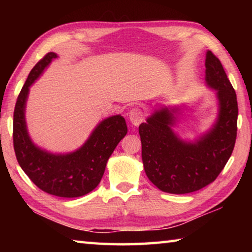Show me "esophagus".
<instances>
[{"instance_id": "esophagus-1", "label": "esophagus", "mask_w": 252, "mask_h": 252, "mask_svg": "<svg viewBox=\"0 0 252 252\" xmlns=\"http://www.w3.org/2000/svg\"><path fill=\"white\" fill-rule=\"evenodd\" d=\"M129 119L131 123L133 126H139L140 123H141L144 120V113L143 111L138 108V106H135V108L131 109L130 112H129Z\"/></svg>"}]
</instances>
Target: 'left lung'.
Returning a JSON list of instances; mask_svg holds the SVG:
<instances>
[{
  "label": "left lung",
  "mask_w": 252,
  "mask_h": 252,
  "mask_svg": "<svg viewBox=\"0 0 252 252\" xmlns=\"http://www.w3.org/2000/svg\"><path fill=\"white\" fill-rule=\"evenodd\" d=\"M206 81L218 91L219 118L213 129L195 143H185L173 133L174 118L163 108L139 126L144 171L161 191L190 193L210 185L222 171L237 139L238 102L220 60L207 52Z\"/></svg>",
  "instance_id": "1"
}]
</instances>
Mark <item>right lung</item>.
<instances>
[{
	"label": "right lung",
	"mask_w": 252,
	"mask_h": 252,
	"mask_svg": "<svg viewBox=\"0 0 252 252\" xmlns=\"http://www.w3.org/2000/svg\"><path fill=\"white\" fill-rule=\"evenodd\" d=\"M55 58L53 52L45 54L30 72L20 92L13 116V146L21 168L39 189L57 197L76 198L91 192L99 185L106 162L126 136L127 126L121 116L105 119L84 146L70 155H51L34 146L25 126V101L30 85Z\"/></svg>",
	"instance_id": "1"
}]
</instances>
